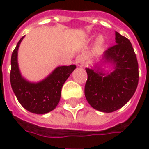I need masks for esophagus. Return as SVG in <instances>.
Wrapping results in <instances>:
<instances>
[{
	"label": "esophagus",
	"instance_id": "obj_1",
	"mask_svg": "<svg viewBox=\"0 0 149 149\" xmlns=\"http://www.w3.org/2000/svg\"><path fill=\"white\" fill-rule=\"evenodd\" d=\"M84 61H85V59H84V56H78L77 59H76V65L80 68H83L84 66Z\"/></svg>",
	"mask_w": 149,
	"mask_h": 149
}]
</instances>
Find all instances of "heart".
<instances>
[{
	"instance_id": "1",
	"label": "heart",
	"mask_w": 149,
	"mask_h": 149,
	"mask_svg": "<svg viewBox=\"0 0 149 149\" xmlns=\"http://www.w3.org/2000/svg\"><path fill=\"white\" fill-rule=\"evenodd\" d=\"M105 44V39L103 36H99L97 37V42H96V49H100V48H102L104 45Z\"/></svg>"
}]
</instances>
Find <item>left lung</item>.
Returning <instances> with one entry per match:
<instances>
[{
    "mask_svg": "<svg viewBox=\"0 0 149 149\" xmlns=\"http://www.w3.org/2000/svg\"><path fill=\"white\" fill-rule=\"evenodd\" d=\"M116 43L104 51L93 66L85 68L86 100L94 109L112 112L131 99L139 81L138 62L131 42L116 32Z\"/></svg>",
    "mask_w": 149,
    "mask_h": 149,
    "instance_id": "left-lung-1",
    "label": "left lung"
}]
</instances>
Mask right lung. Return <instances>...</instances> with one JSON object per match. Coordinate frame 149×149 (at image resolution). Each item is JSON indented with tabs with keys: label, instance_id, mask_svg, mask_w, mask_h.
Returning a JSON list of instances; mask_svg holds the SVG:
<instances>
[{
	"label": "right lung",
	"instance_id": "1",
	"mask_svg": "<svg viewBox=\"0 0 149 149\" xmlns=\"http://www.w3.org/2000/svg\"><path fill=\"white\" fill-rule=\"evenodd\" d=\"M24 37L19 40L12 54V88L18 101L25 109L35 114H46L57 106L62 86L77 67L75 65L58 66L41 81H29L22 76L18 65V49Z\"/></svg>",
	"mask_w": 149,
	"mask_h": 149
}]
</instances>
